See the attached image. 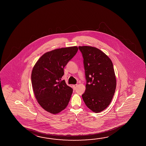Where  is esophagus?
Here are the masks:
<instances>
[{"label": "esophagus", "instance_id": "34e87169", "mask_svg": "<svg viewBox=\"0 0 146 146\" xmlns=\"http://www.w3.org/2000/svg\"><path fill=\"white\" fill-rule=\"evenodd\" d=\"M77 86V84H74V85L73 86V88H74V90H75Z\"/></svg>", "mask_w": 146, "mask_h": 146}]
</instances>
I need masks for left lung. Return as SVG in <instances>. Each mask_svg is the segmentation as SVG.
Returning <instances> with one entry per match:
<instances>
[{"label":"left lung","instance_id":"left-lung-1","mask_svg":"<svg viewBox=\"0 0 146 146\" xmlns=\"http://www.w3.org/2000/svg\"><path fill=\"white\" fill-rule=\"evenodd\" d=\"M84 58L86 84L82 97L93 112L104 110L110 104L116 88L112 62L101 50L92 46H79Z\"/></svg>","mask_w":146,"mask_h":146}]
</instances>
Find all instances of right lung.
<instances>
[{
    "mask_svg": "<svg viewBox=\"0 0 146 146\" xmlns=\"http://www.w3.org/2000/svg\"><path fill=\"white\" fill-rule=\"evenodd\" d=\"M77 46L59 48L45 53L31 72V83L36 99L41 107L57 114L67 107L73 89L61 78L64 68L78 51Z\"/></svg>",
    "mask_w": 146,
    "mask_h": 146,
    "instance_id": "right-lung-1",
    "label": "right lung"
}]
</instances>
